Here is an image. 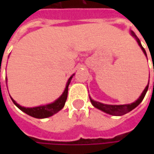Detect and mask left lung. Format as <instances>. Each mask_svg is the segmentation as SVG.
Returning a JSON list of instances; mask_svg holds the SVG:
<instances>
[{
  "instance_id": "1",
  "label": "left lung",
  "mask_w": 154,
  "mask_h": 154,
  "mask_svg": "<svg viewBox=\"0 0 154 154\" xmlns=\"http://www.w3.org/2000/svg\"><path fill=\"white\" fill-rule=\"evenodd\" d=\"M130 35H132L133 37L135 38L136 41H137V43H138V44L139 45V47L141 48V49H142V51L143 52L144 55L147 57V54H146L145 49L143 48L142 44L140 43V40L139 39V38L136 36L135 34H134L132 30L130 31ZM149 81L148 85L146 86L145 89L143 91L141 96H140L134 102H133V103L130 104H126V105H107V104L100 103L99 101H96V100H92L90 97H90V100L91 102V104H92V106H93L94 107L97 108L98 110H100L101 111L105 112V113L109 114V115H112V116H123V115H125V114L128 113L129 111H131L132 110H134L135 107L138 106L139 104L141 103V101L143 100V98H144L146 93H147V91H148V88H149Z\"/></svg>"
}]
</instances>
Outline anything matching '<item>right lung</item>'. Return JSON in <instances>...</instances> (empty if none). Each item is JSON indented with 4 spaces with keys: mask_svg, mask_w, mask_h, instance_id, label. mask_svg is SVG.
Wrapping results in <instances>:
<instances>
[{
    "mask_svg": "<svg viewBox=\"0 0 154 154\" xmlns=\"http://www.w3.org/2000/svg\"><path fill=\"white\" fill-rule=\"evenodd\" d=\"M74 76V74H72L69 79L67 81V85L65 87V90L63 91V94L61 95L60 97L57 98V100H54V102H52L50 104H47V105H44V106H39L35 107H24L20 106L18 103H16V101L15 100H13V98H11L13 103L15 104L16 106L18 107L19 109L22 110L23 112H25L29 116L35 117L37 119H44V118H48L50 116H54V114L57 113L59 110H61L63 108L65 102L67 100V91H68V86L71 82L72 78ZM7 81V79H5Z\"/></svg>",
    "mask_w": 154,
    "mask_h": 154,
    "instance_id": "right-lung-1",
    "label": "right lung"
}]
</instances>
